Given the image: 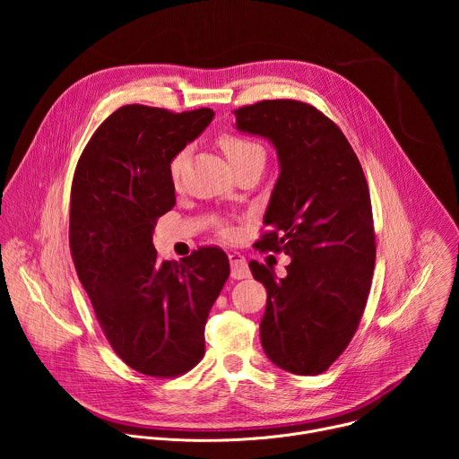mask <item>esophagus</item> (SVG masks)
Masks as SVG:
<instances>
[{
    "mask_svg": "<svg viewBox=\"0 0 459 459\" xmlns=\"http://www.w3.org/2000/svg\"><path fill=\"white\" fill-rule=\"evenodd\" d=\"M229 259H230V276L234 280H247L250 276L247 259L239 252H232Z\"/></svg>",
    "mask_w": 459,
    "mask_h": 459,
    "instance_id": "34e87169",
    "label": "esophagus"
}]
</instances>
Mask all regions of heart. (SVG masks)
<instances>
[{
  "label": "heart",
  "instance_id": "1",
  "mask_svg": "<svg viewBox=\"0 0 459 459\" xmlns=\"http://www.w3.org/2000/svg\"><path fill=\"white\" fill-rule=\"evenodd\" d=\"M218 143L223 149V152L227 154V158L232 163V167L243 165V163L252 161V160H264L265 161V149L264 147H261L257 142L243 136V134L232 133V130H223V133H220ZM185 158H186V152L185 151H178L169 160V167L167 169H169V176H170V179L174 183L179 181ZM221 234L229 236L230 230L229 229H221Z\"/></svg>",
  "mask_w": 459,
  "mask_h": 459
}]
</instances>
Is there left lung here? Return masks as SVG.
<instances>
[{
    "mask_svg": "<svg viewBox=\"0 0 459 459\" xmlns=\"http://www.w3.org/2000/svg\"><path fill=\"white\" fill-rule=\"evenodd\" d=\"M243 133L265 136L280 178L255 241L292 257L287 278L248 267L267 289L261 345L280 368L316 376L329 368L358 331L370 292L376 236L368 185L340 126L310 103L264 100L234 110Z\"/></svg>",
    "mask_w": 459,
    "mask_h": 459,
    "instance_id": "left-lung-1",
    "label": "left lung"
}]
</instances>
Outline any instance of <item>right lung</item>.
I'll return each mask as SVG.
<instances>
[{
    "label": "right lung",
    "instance_id": "obj_1",
    "mask_svg": "<svg viewBox=\"0 0 459 459\" xmlns=\"http://www.w3.org/2000/svg\"><path fill=\"white\" fill-rule=\"evenodd\" d=\"M211 108L125 105L92 134L71 188L69 243L78 278L112 351L145 376L176 377L205 356V323L230 274L202 247L161 261L156 220L176 205L169 160L198 138Z\"/></svg>",
    "mask_w": 459,
    "mask_h": 459
}]
</instances>
